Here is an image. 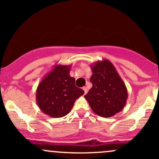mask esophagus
<instances>
[{
	"label": "esophagus",
	"mask_w": 159,
	"mask_h": 159,
	"mask_svg": "<svg viewBox=\"0 0 159 159\" xmlns=\"http://www.w3.org/2000/svg\"><path fill=\"white\" fill-rule=\"evenodd\" d=\"M83 90H84V93H85V94H86V93H88V88H87L86 87H83Z\"/></svg>",
	"instance_id": "esophagus-1"
}]
</instances>
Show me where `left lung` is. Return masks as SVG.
I'll return each mask as SVG.
<instances>
[{
  "instance_id": "obj_1",
  "label": "left lung",
  "mask_w": 159,
  "mask_h": 159,
  "mask_svg": "<svg viewBox=\"0 0 159 159\" xmlns=\"http://www.w3.org/2000/svg\"><path fill=\"white\" fill-rule=\"evenodd\" d=\"M92 88L84 96L93 112L103 117H111L124 108L128 98L125 83L116 68L107 59L91 65Z\"/></svg>"
}]
</instances>
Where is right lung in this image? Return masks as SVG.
Listing matches in <instances>:
<instances>
[{
    "mask_svg": "<svg viewBox=\"0 0 159 159\" xmlns=\"http://www.w3.org/2000/svg\"><path fill=\"white\" fill-rule=\"evenodd\" d=\"M71 66L56 65L43 78L36 89L38 107L45 114L59 118L68 114L75 101L84 91L75 84V78L70 76Z\"/></svg>",
    "mask_w": 159,
    "mask_h": 159,
    "instance_id": "obj_1",
    "label": "right lung"
}]
</instances>
